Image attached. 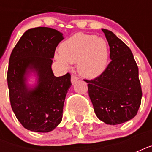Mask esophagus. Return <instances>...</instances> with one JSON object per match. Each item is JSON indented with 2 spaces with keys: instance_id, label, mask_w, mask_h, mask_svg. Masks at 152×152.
Masks as SVG:
<instances>
[{
  "instance_id": "1",
  "label": "esophagus",
  "mask_w": 152,
  "mask_h": 152,
  "mask_svg": "<svg viewBox=\"0 0 152 152\" xmlns=\"http://www.w3.org/2000/svg\"><path fill=\"white\" fill-rule=\"evenodd\" d=\"M79 80V77L78 76H76V75H72L71 76V81H72V83L74 84V83H76V82Z\"/></svg>"
}]
</instances>
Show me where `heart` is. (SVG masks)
Segmentation results:
<instances>
[{
  "label": "heart",
  "instance_id": "1",
  "mask_svg": "<svg viewBox=\"0 0 152 152\" xmlns=\"http://www.w3.org/2000/svg\"><path fill=\"white\" fill-rule=\"evenodd\" d=\"M57 59L65 65L77 63V70L83 77L95 78L106 69L109 58L106 41L95 35L74 34L60 47Z\"/></svg>",
  "mask_w": 152,
  "mask_h": 152
}]
</instances>
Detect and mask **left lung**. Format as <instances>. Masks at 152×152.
Returning <instances> with one entry per match:
<instances>
[{
	"label": "left lung",
	"instance_id": "8db88e82",
	"mask_svg": "<svg viewBox=\"0 0 152 152\" xmlns=\"http://www.w3.org/2000/svg\"><path fill=\"white\" fill-rule=\"evenodd\" d=\"M102 31L110 46L111 61L99 76L84 81L98 118L107 125H118L134 118L140 106L139 70L131 50L112 31Z\"/></svg>",
	"mask_w": 152,
	"mask_h": 152
}]
</instances>
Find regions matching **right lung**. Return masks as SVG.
<instances>
[{
    "label": "right lung",
    "instance_id": "1",
    "mask_svg": "<svg viewBox=\"0 0 152 152\" xmlns=\"http://www.w3.org/2000/svg\"><path fill=\"white\" fill-rule=\"evenodd\" d=\"M63 39V34L53 28H31L11 53L7 74L11 106L21 125L32 132H50L62 120L71 75L56 77L51 65L56 47ZM31 72L37 76L34 88L26 83Z\"/></svg>",
    "mask_w": 152,
    "mask_h": 152
}]
</instances>
